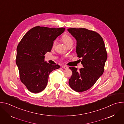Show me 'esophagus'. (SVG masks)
Wrapping results in <instances>:
<instances>
[{"instance_id": "obj_1", "label": "esophagus", "mask_w": 124, "mask_h": 124, "mask_svg": "<svg viewBox=\"0 0 124 124\" xmlns=\"http://www.w3.org/2000/svg\"><path fill=\"white\" fill-rule=\"evenodd\" d=\"M68 67L67 66V65H64V66H63V68L64 69H68Z\"/></svg>"}]
</instances>
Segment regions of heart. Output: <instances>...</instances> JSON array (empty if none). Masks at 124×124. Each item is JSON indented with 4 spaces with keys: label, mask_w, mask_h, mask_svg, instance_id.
Returning <instances> with one entry per match:
<instances>
[{
    "label": "heart",
    "mask_w": 124,
    "mask_h": 124,
    "mask_svg": "<svg viewBox=\"0 0 124 124\" xmlns=\"http://www.w3.org/2000/svg\"><path fill=\"white\" fill-rule=\"evenodd\" d=\"M62 40L67 46L70 44H73V40L72 38L68 34L63 35L62 37ZM55 44H56V41H54V43H53V46H54L55 45Z\"/></svg>",
    "instance_id": "obj_1"
}]
</instances>
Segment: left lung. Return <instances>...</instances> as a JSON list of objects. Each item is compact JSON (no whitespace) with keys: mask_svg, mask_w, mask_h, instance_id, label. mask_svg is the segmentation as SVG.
I'll return each mask as SVG.
<instances>
[{"mask_svg":"<svg viewBox=\"0 0 124 124\" xmlns=\"http://www.w3.org/2000/svg\"><path fill=\"white\" fill-rule=\"evenodd\" d=\"M77 40L76 52L81 58L83 68L78 70L75 67H70L72 77L69 84L72 89L78 92L85 91L93 86L104 72L105 63L108 58L103 40L97 32L86 28L68 29Z\"/></svg>","mask_w":124,"mask_h":124,"instance_id":"left-lung-1","label":"left lung"}]
</instances>
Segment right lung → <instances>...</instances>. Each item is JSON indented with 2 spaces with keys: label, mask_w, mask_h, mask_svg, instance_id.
Returning a JSON list of instances; mask_svg holds the SVG:
<instances>
[{
  "label": "right lung",
  "mask_w": 124,
  "mask_h": 124,
  "mask_svg": "<svg viewBox=\"0 0 124 124\" xmlns=\"http://www.w3.org/2000/svg\"><path fill=\"white\" fill-rule=\"evenodd\" d=\"M64 27L36 26L29 30L16 48V64L21 81L31 92L38 93L46 86L49 75L60 68L44 61L45 55L52 49L54 41L63 33Z\"/></svg>",
  "instance_id": "obj_1"
}]
</instances>
